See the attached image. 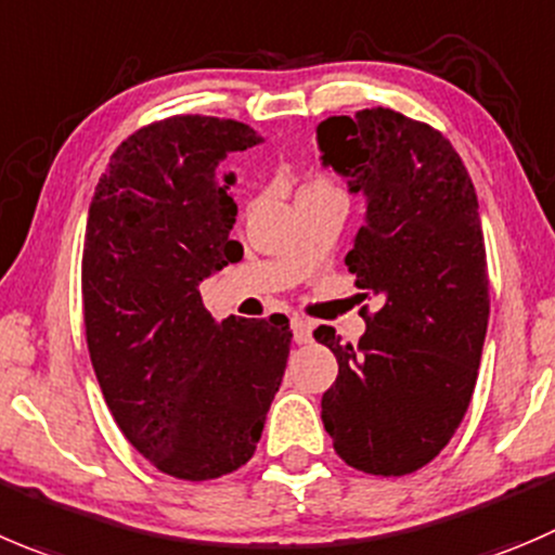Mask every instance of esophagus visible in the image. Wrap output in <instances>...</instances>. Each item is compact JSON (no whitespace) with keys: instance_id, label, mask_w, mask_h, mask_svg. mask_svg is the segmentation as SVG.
Returning <instances> with one entry per match:
<instances>
[{"instance_id":"1","label":"esophagus","mask_w":555,"mask_h":555,"mask_svg":"<svg viewBox=\"0 0 555 555\" xmlns=\"http://www.w3.org/2000/svg\"><path fill=\"white\" fill-rule=\"evenodd\" d=\"M292 332H294V340L297 343H310V337H313V324H310L308 319H299V315H294Z\"/></svg>"}]
</instances>
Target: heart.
<instances>
[{"instance_id":"obj_1","label":"heart","mask_w":555,"mask_h":555,"mask_svg":"<svg viewBox=\"0 0 555 555\" xmlns=\"http://www.w3.org/2000/svg\"><path fill=\"white\" fill-rule=\"evenodd\" d=\"M308 190H335V184H332V179L324 177V173H310L299 193H308Z\"/></svg>"}]
</instances>
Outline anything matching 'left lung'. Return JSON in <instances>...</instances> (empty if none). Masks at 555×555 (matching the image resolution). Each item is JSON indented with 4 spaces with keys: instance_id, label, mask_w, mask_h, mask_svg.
Returning a JSON list of instances; mask_svg holds the SVG:
<instances>
[{
    "instance_id": "left-lung-1",
    "label": "left lung",
    "mask_w": 555,
    "mask_h": 555,
    "mask_svg": "<svg viewBox=\"0 0 555 555\" xmlns=\"http://www.w3.org/2000/svg\"><path fill=\"white\" fill-rule=\"evenodd\" d=\"M324 163L367 195L351 253L367 332L313 337L337 357L321 420L357 472L403 477L439 455L466 416L490 315L477 193L450 139L400 111L362 108L319 125Z\"/></svg>"
}]
</instances>
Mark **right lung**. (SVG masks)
<instances>
[{"label": "right lung", "mask_w": 555, "mask_h": 555, "mask_svg": "<svg viewBox=\"0 0 555 555\" xmlns=\"http://www.w3.org/2000/svg\"><path fill=\"white\" fill-rule=\"evenodd\" d=\"M250 125L177 114L116 146L89 204L81 258L87 348L111 416L163 474L188 482L245 466L286 373V315L212 319L204 278L242 258L231 240L229 152Z\"/></svg>", "instance_id": "obj_1"}]
</instances>
